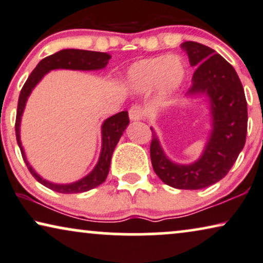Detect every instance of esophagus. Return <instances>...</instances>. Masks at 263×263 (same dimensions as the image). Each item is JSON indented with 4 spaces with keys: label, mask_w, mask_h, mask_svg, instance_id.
I'll use <instances>...</instances> for the list:
<instances>
[{
    "label": "esophagus",
    "mask_w": 263,
    "mask_h": 263,
    "mask_svg": "<svg viewBox=\"0 0 263 263\" xmlns=\"http://www.w3.org/2000/svg\"><path fill=\"white\" fill-rule=\"evenodd\" d=\"M128 115L129 119L132 121H138V120H143L145 117V111L141 106H132L128 110Z\"/></svg>",
    "instance_id": "obj_1"
}]
</instances>
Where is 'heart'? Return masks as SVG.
Returning a JSON list of instances; mask_svg holds the SVG:
<instances>
[{"label":"heart","instance_id":"b5f03b06","mask_svg":"<svg viewBox=\"0 0 263 263\" xmlns=\"http://www.w3.org/2000/svg\"><path fill=\"white\" fill-rule=\"evenodd\" d=\"M185 74L186 67L180 58L160 55L136 62L129 68L128 80L138 90L150 89L157 84L161 92L168 95L181 85Z\"/></svg>","mask_w":263,"mask_h":263}]
</instances>
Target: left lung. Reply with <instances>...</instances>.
<instances>
[{"instance_id":"8db88e82","label":"left lung","mask_w":263,"mask_h":263,"mask_svg":"<svg viewBox=\"0 0 263 263\" xmlns=\"http://www.w3.org/2000/svg\"><path fill=\"white\" fill-rule=\"evenodd\" d=\"M189 61L196 71L187 95H207L213 129L202 156L191 164H177L164 155L155 131L150 144L153 168L164 184L183 190H198L218 183L229 173L247 139L246 93L234 68L212 48L184 42Z\"/></svg>"}]
</instances>
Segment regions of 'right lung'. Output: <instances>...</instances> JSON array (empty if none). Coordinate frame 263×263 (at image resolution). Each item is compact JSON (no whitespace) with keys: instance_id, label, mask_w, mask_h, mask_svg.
Segmentation results:
<instances>
[{"instance_id":"add662e5","label":"right lung","mask_w":263,"mask_h":263,"mask_svg":"<svg viewBox=\"0 0 263 263\" xmlns=\"http://www.w3.org/2000/svg\"><path fill=\"white\" fill-rule=\"evenodd\" d=\"M109 59L110 55L107 54V52L79 50V49H64V50L47 56V58L40 61V64L36 66V68L31 73L26 83L24 84L22 91H20L15 119V136L17 145H19L23 159L25 161L30 173L34 177V179L52 191L60 192V194H79V192H85L99 186L100 184H102L106 180L108 172H109L111 155H113L115 146H117L119 139H120L129 122L128 113L127 110L120 111V113L115 114L113 117L104 120L102 124V149H101L99 162H97L95 168L86 177L72 184H54L43 179L41 176H38L36 171L30 166V163L26 160L22 141H20V121H22V115L24 113V109H25L27 97L30 96L33 87L41 82V79L49 71L59 68L80 69V71L102 69L106 67Z\"/></svg>"}]
</instances>
